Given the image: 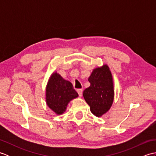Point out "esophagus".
I'll use <instances>...</instances> for the list:
<instances>
[{"label": "esophagus", "instance_id": "1", "mask_svg": "<svg viewBox=\"0 0 156 156\" xmlns=\"http://www.w3.org/2000/svg\"><path fill=\"white\" fill-rule=\"evenodd\" d=\"M77 92H78L79 96H80V97H82V89H78Z\"/></svg>", "mask_w": 156, "mask_h": 156}]
</instances>
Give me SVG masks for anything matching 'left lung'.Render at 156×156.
I'll return each mask as SVG.
<instances>
[{
  "label": "left lung",
  "instance_id": "obj_1",
  "mask_svg": "<svg viewBox=\"0 0 156 156\" xmlns=\"http://www.w3.org/2000/svg\"><path fill=\"white\" fill-rule=\"evenodd\" d=\"M88 81L90 86L84 90L83 97L92 113L101 117L109 111L114 101L113 78L108 66L95 68Z\"/></svg>",
  "mask_w": 156,
  "mask_h": 156
}]
</instances>
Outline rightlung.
Listing matches in <instances>:
<instances>
[{"label":"right lung","mask_w":156,"mask_h":156,"mask_svg":"<svg viewBox=\"0 0 156 156\" xmlns=\"http://www.w3.org/2000/svg\"><path fill=\"white\" fill-rule=\"evenodd\" d=\"M78 97L72 83L63 78L57 72L51 74L45 88V101L48 107L56 115H62L73 99Z\"/></svg>","instance_id":"obj_1"}]
</instances>
